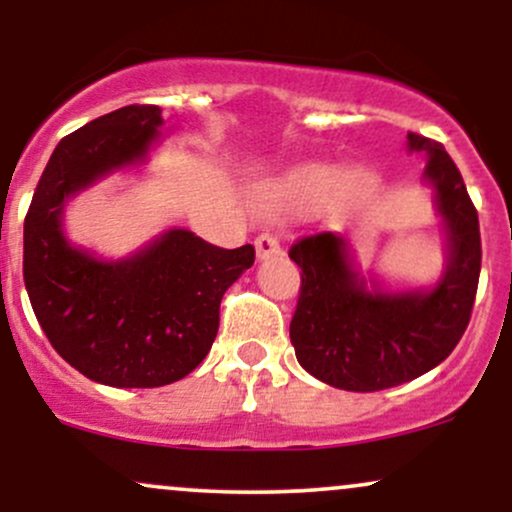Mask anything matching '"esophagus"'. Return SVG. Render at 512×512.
Listing matches in <instances>:
<instances>
[{
	"instance_id": "esophagus-1",
	"label": "esophagus",
	"mask_w": 512,
	"mask_h": 512,
	"mask_svg": "<svg viewBox=\"0 0 512 512\" xmlns=\"http://www.w3.org/2000/svg\"><path fill=\"white\" fill-rule=\"evenodd\" d=\"M255 250H257V260H269V257L281 255L279 240L269 236V233H262V236L255 238Z\"/></svg>"
}]
</instances>
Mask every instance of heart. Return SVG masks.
Here are the masks:
<instances>
[{
	"instance_id": "1",
	"label": "heart",
	"mask_w": 512,
	"mask_h": 512,
	"mask_svg": "<svg viewBox=\"0 0 512 512\" xmlns=\"http://www.w3.org/2000/svg\"><path fill=\"white\" fill-rule=\"evenodd\" d=\"M339 187V173L327 166H301L293 168L281 178L267 180L257 190V207L267 214H305L325 204ZM373 187V173L354 170L346 178V190L361 195Z\"/></svg>"
}]
</instances>
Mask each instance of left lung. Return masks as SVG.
Instances as JSON below:
<instances>
[{
	"instance_id": "obj_1",
	"label": "left lung",
	"mask_w": 512,
	"mask_h": 512,
	"mask_svg": "<svg viewBox=\"0 0 512 512\" xmlns=\"http://www.w3.org/2000/svg\"><path fill=\"white\" fill-rule=\"evenodd\" d=\"M407 139L409 151L428 156L424 178L436 187L448 236V264L433 289H368L332 231L289 250L303 269L291 344L310 375L339 390L378 392L419 378L452 354L472 317L481 272L477 209L443 144L414 132Z\"/></svg>"
}]
</instances>
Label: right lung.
<instances>
[{
	"mask_svg": "<svg viewBox=\"0 0 512 512\" xmlns=\"http://www.w3.org/2000/svg\"><path fill=\"white\" fill-rule=\"evenodd\" d=\"M158 105H125L67 134L40 175L23 223V281L45 337L69 366L110 387H161L192 373L219 332L228 286L255 248L223 250L185 228L105 262L64 236L67 199L144 163Z\"/></svg>",
	"mask_w": 512,
	"mask_h": 512,
	"instance_id": "add662e5",
	"label": "right lung"
}]
</instances>
